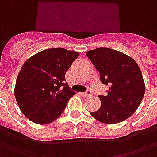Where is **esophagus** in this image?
I'll return each mask as SVG.
<instances>
[{"label":"esophagus","instance_id":"1","mask_svg":"<svg viewBox=\"0 0 157 157\" xmlns=\"http://www.w3.org/2000/svg\"><path fill=\"white\" fill-rule=\"evenodd\" d=\"M80 94L82 96H84V97H89V96L92 95V93H91V91H86V92L84 93H80Z\"/></svg>","mask_w":157,"mask_h":157}]
</instances>
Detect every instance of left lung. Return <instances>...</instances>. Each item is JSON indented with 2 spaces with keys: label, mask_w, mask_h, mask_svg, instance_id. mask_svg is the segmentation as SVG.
Returning <instances> with one entry per match:
<instances>
[{
  "label": "left lung",
  "mask_w": 157,
  "mask_h": 157,
  "mask_svg": "<svg viewBox=\"0 0 157 157\" xmlns=\"http://www.w3.org/2000/svg\"><path fill=\"white\" fill-rule=\"evenodd\" d=\"M86 56L99 73L105 95H99L101 105L93 117L105 124H116L133 115L145 94L142 74L136 62L126 54L108 48H99Z\"/></svg>",
  "instance_id": "left-lung-1"
}]
</instances>
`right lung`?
<instances>
[{
    "mask_svg": "<svg viewBox=\"0 0 157 157\" xmlns=\"http://www.w3.org/2000/svg\"><path fill=\"white\" fill-rule=\"evenodd\" d=\"M78 52L62 48L47 49L27 59L15 86V97L23 115L36 124H48L64 111L75 93L65 83V74Z\"/></svg>",
    "mask_w": 157,
    "mask_h": 157,
    "instance_id": "obj_1",
    "label": "right lung"
}]
</instances>
